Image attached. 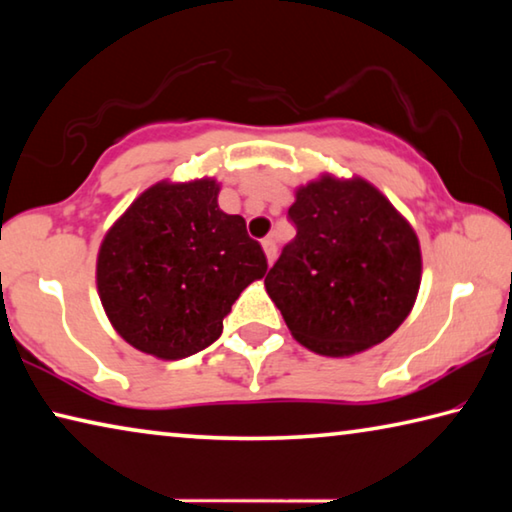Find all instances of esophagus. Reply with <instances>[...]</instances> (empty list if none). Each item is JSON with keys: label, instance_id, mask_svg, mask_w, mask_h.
Here are the masks:
<instances>
[{"label": "esophagus", "instance_id": "obj_1", "mask_svg": "<svg viewBox=\"0 0 512 512\" xmlns=\"http://www.w3.org/2000/svg\"><path fill=\"white\" fill-rule=\"evenodd\" d=\"M262 248H264V253H266L268 264H273V262H275V255H277V246H275V241H273L271 237L264 239V241H262Z\"/></svg>", "mask_w": 512, "mask_h": 512}]
</instances>
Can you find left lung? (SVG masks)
Masks as SVG:
<instances>
[{"mask_svg": "<svg viewBox=\"0 0 512 512\" xmlns=\"http://www.w3.org/2000/svg\"><path fill=\"white\" fill-rule=\"evenodd\" d=\"M296 237L266 275L293 339L325 357L386 341L420 289V244L409 221L363 178L323 176L289 207Z\"/></svg>", "mask_w": 512, "mask_h": 512, "instance_id": "obj_1", "label": "left lung"}]
</instances>
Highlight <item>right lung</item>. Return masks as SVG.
<instances>
[{
    "instance_id": "add662e5",
    "label": "right lung",
    "mask_w": 512,
    "mask_h": 512,
    "mask_svg": "<svg viewBox=\"0 0 512 512\" xmlns=\"http://www.w3.org/2000/svg\"><path fill=\"white\" fill-rule=\"evenodd\" d=\"M212 178L158 183L103 237L97 289L121 339L158 359L205 350L266 255L239 214H225Z\"/></svg>"
}]
</instances>
